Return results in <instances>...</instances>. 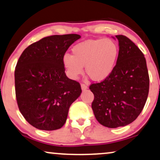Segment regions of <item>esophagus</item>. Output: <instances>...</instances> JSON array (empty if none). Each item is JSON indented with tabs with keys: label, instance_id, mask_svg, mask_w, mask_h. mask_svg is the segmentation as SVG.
<instances>
[{
	"label": "esophagus",
	"instance_id": "esophagus-1",
	"mask_svg": "<svg viewBox=\"0 0 160 160\" xmlns=\"http://www.w3.org/2000/svg\"><path fill=\"white\" fill-rule=\"evenodd\" d=\"M81 88L82 90H86V89L88 88V85L85 84V83H82L81 84Z\"/></svg>",
	"mask_w": 160,
	"mask_h": 160
}]
</instances>
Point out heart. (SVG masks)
Listing matches in <instances>:
<instances>
[{
    "label": "heart",
    "instance_id": "heart-1",
    "mask_svg": "<svg viewBox=\"0 0 160 160\" xmlns=\"http://www.w3.org/2000/svg\"><path fill=\"white\" fill-rule=\"evenodd\" d=\"M72 55L66 54L63 64L68 75L77 79L83 72L85 66L88 75L95 81L108 78L116 67L119 47L111 39H88L77 44L72 50Z\"/></svg>",
    "mask_w": 160,
    "mask_h": 160
}]
</instances>
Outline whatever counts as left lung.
I'll return each instance as SVG.
<instances>
[{
	"label": "left lung",
	"instance_id": "8db88e82",
	"mask_svg": "<svg viewBox=\"0 0 160 160\" xmlns=\"http://www.w3.org/2000/svg\"><path fill=\"white\" fill-rule=\"evenodd\" d=\"M119 55L111 74L89 86L94 95L91 108L99 123L109 128L124 127L143 109L149 76L143 53L129 38L117 35Z\"/></svg>",
	"mask_w": 160,
	"mask_h": 160
}]
</instances>
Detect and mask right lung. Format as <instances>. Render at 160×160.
Wrapping results in <instances>:
<instances>
[{
	"mask_svg": "<svg viewBox=\"0 0 160 160\" xmlns=\"http://www.w3.org/2000/svg\"><path fill=\"white\" fill-rule=\"evenodd\" d=\"M78 34L53 35L31 44L21 54L14 71L16 99L25 120L41 130L62 127L72 105L82 92L68 78L63 58Z\"/></svg>",
	"mask_w": 160,
	"mask_h": 160,
	"instance_id": "right-lung-1",
	"label": "right lung"
}]
</instances>
